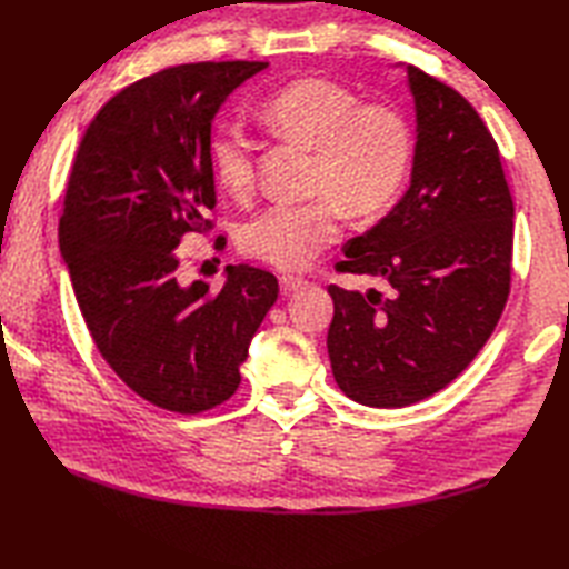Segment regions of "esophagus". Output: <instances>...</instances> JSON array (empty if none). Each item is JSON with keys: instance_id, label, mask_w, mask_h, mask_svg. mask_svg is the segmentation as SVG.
Masks as SVG:
<instances>
[{"instance_id": "obj_1", "label": "esophagus", "mask_w": 569, "mask_h": 569, "mask_svg": "<svg viewBox=\"0 0 569 569\" xmlns=\"http://www.w3.org/2000/svg\"><path fill=\"white\" fill-rule=\"evenodd\" d=\"M305 284H307L305 277H297V274H282L280 277L282 295H292V292H297V289H301Z\"/></svg>"}]
</instances>
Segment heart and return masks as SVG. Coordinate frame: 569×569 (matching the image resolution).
<instances>
[{"label": "heart", "mask_w": 569, "mask_h": 569, "mask_svg": "<svg viewBox=\"0 0 569 569\" xmlns=\"http://www.w3.org/2000/svg\"><path fill=\"white\" fill-rule=\"evenodd\" d=\"M277 141L311 153L305 204H277L250 219L238 243L248 258L280 270H301L331 248L340 219H372L399 197L413 160V129L395 104L370 102L326 78H299L258 109ZM213 178L226 194L248 199L256 189V148L238 129L209 143Z\"/></svg>", "instance_id": "obj_1"}]
</instances>
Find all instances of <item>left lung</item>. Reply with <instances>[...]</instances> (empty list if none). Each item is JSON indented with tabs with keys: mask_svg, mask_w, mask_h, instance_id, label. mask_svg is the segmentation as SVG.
I'll use <instances>...</instances> for the list:
<instances>
[{
	"mask_svg": "<svg viewBox=\"0 0 569 569\" xmlns=\"http://www.w3.org/2000/svg\"><path fill=\"white\" fill-rule=\"evenodd\" d=\"M416 107L411 184L338 272L389 284H328V358L352 401L401 409L450 385L495 331L511 289L513 199L497 141L467 99L407 66Z\"/></svg>",
	"mask_w": 569,
	"mask_h": 569,
	"instance_id": "obj_1",
	"label": "left lung"
}]
</instances>
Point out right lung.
Wrapping results in <instances>:
<instances>
[{"label": "right lung", "mask_w": 569, "mask_h": 569, "mask_svg": "<svg viewBox=\"0 0 569 569\" xmlns=\"http://www.w3.org/2000/svg\"><path fill=\"white\" fill-rule=\"evenodd\" d=\"M258 60L189 62L123 87L80 141L58 226L97 350L138 397L174 413L219 407L274 305V274L229 264L226 282L180 280V241L217 207L211 121ZM226 243L223 236L217 246Z\"/></svg>", "instance_id": "right-lung-1"}]
</instances>
